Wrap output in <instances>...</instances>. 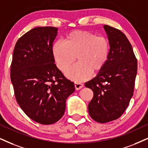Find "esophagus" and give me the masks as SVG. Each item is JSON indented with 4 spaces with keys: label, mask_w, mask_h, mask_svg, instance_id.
<instances>
[{
    "label": "esophagus",
    "mask_w": 148,
    "mask_h": 148,
    "mask_svg": "<svg viewBox=\"0 0 148 148\" xmlns=\"http://www.w3.org/2000/svg\"><path fill=\"white\" fill-rule=\"evenodd\" d=\"M84 86L83 84L81 83H78V82H75V87L76 90H80L82 87Z\"/></svg>",
    "instance_id": "1"
}]
</instances>
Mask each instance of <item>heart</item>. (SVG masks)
<instances>
[{
    "label": "heart",
    "instance_id": "heart-1",
    "mask_svg": "<svg viewBox=\"0 0 148 148\" xmlns=\"http://www.w3.org/2000/svg\"><path fill=\"white\" fill-rule=\"evenodd\" d=\"M109 43L103 36H96L83 31H75L66 37L64 42L58 40L52 53L58 68L65 71L76 59L78 62L68 69L66 75L75 82L88 79L93 72L101 70L109 56Z\"/></svg>",
    "mask_w": 148,
    "mask_h": 148
}]
</instances>
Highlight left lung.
I'll return each instance as SVG.
<instances>
[{"label": "left lung", "instance_id": "left-lung-1", "mask_svg": "<svg viewBox=\"0 0 148 148\" xmlns=\"http://www.w3.org/2000/svg\"><path fill=\"white\" fill-rule=\"evenodd\" d=\"M103 27L110 46L108 58L96 77L85 83L93 91L89 114L101 123L115 120L125 112L133 95L137 72V60L125 34L108 25Z\"/></svg>", "mask_w": 148, "mask_h": 148}]
</instances>
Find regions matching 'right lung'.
<instances>
[{
	"label": "right lung",
	"mask_w": 148,
	"mask_h": 148,
	"mask_svg": "<svg viewBox=\"0 0 148 148\" xmlns=\"http://www.w3.org/2000/svg\"><path fill=\"white\" fill-rule=\"evenodd\" d=\"M58 28L38 27L18 39L13 53L11 81L16 101L30 119L53 124L64 115L66 100L75 91L55 64L53 42Z\"/></svg>",
	"instance_id": "add662e5"
}]
</instances>
